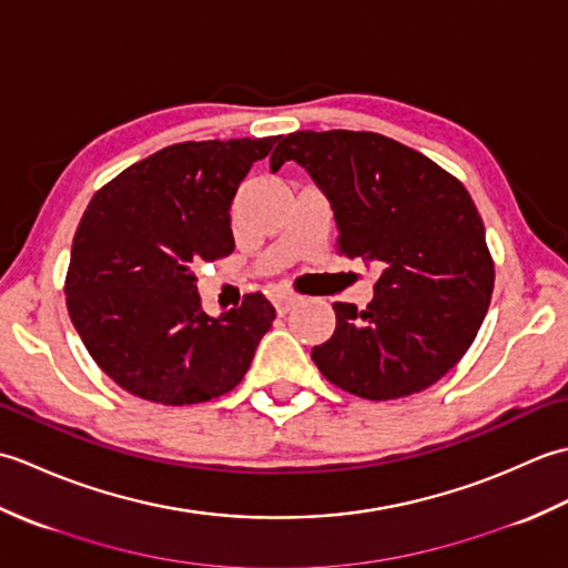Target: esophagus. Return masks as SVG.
I'll list each match as a JSON object with an SVG mask.
<instances>
[{
    "label": "esophagus",
    "instance_id": "34e87169",
    "mask_svg": "<svg viewBox=\"0 0 568 568\" xmlns=\"http://www.w3.org/2000/svg\"><path fill=\"white\" fill-rule=\"evenodd\" d=\"M295 303H297V295H291V293H277L273 297V307H275L277 315H287Z\"/></svg>",
    "mask_w": 568,
    "mask_h": 568
}]
</instances>
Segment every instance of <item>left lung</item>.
Returning <instances> with one entry per match:
<instances>
[{"label": "left lung", "instance_id": "left-lung-1", "mask_svg": "<svg viewBox=\"0 0 568 568\" xmlns=\"http://www.w3.org/2000/svg\"><path fill=\"white\" fill-rule=\"evenodd\" d=\"M285 161L327 195L339 251L381 268L366 310L332 305L336 329L312 361L366 400L429 388L474 344L490 305L496 271L474 200L427 155L371 131H295L271 168Z\"/></svg>", "mask_w": 568, "mask_h": 568}]
</instances>
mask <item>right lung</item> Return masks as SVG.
Instances as JSON below:
<instances>
[{
	"instance_id": "right-lung-1",
	"label": "right lung",
	"mask_w": 568,
	"mask_h": 568,
	"mask_svg": "<svg viewBox=\"0 0 568 568\" xmlns=\"http://www.w3.org/2000/svg\"><path fill=\"white\" fill-rule=\"evenodd\" d=\"M277 141L175 143L90 200L72 239L68 312L90 356L131 395L195 405L244 378L275 310L251 293L210 317L195 268L234 251V195Z\"/></svg>"
}]
</instances>
